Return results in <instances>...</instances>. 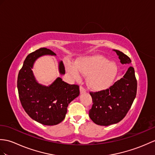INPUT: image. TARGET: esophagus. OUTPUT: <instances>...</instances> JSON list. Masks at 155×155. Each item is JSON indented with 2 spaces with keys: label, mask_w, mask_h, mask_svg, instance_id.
Wrapping results in <instances>:
<instances>
[{
  "label": "esophagus",
  "mask_w": 155,
  "mask_h": 155,
  "mask_svg": "<svg viewBox=\"0 0 155 155\" xmlns=\"http://www.w3.org/2000/svg\"><path fill=\"white\" fill-rule=\"evenodd\" d=\"M80 92L81 94H83V93L86 92V89L83 87V86H80Z\"/></svg>",
  "instance_id": "esophagus-1"
}]
</instances>
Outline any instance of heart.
<instances>
[{
  "label": "heart",
  "mask_w": 155,
  "mask_h": 155,
  "mask_svg": "<svg viewBox=\"0 0 155 155\" xmlns=\"http://www.w3.org/2000/svg\"><path fill=\"white\" fill-rule=\"evenodd\" d=\"M67 69L75 78L80 77L78 73L88 75V84L95 91H102L110 87L117 74L116 63L108 61L101 55L84 57L77 60L74 64L69 63Z\"/></svg>",
  "instance_id": "b5f03b06"
}]
</instances>
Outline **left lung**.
Here are the masks:
<instances>
[{
  "label": "left lung",
  "mask_w": 155,
  "mask_h": 155,
  "mask_svg": "<svg viewBox=\"0 0 155 155\" xmlns=\"http://www.w3.org/2000/svg\"><path fill=\"white\" fill-rule=\"evenodd\" d=\"M121 64H130V58L124 53L114 49ZM137 83L134 68L129 67L124 76L106 91L91 92L92 107L89 117L94 124L107 126L123 120L134 102Z\"/></svg>",
  "instance_id": "obj_1"
}]
</instances>
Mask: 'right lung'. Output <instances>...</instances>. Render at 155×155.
I'll return each instance as SVG.
<instances>
[{"label": "right lung", "instance_id": "obj_1", "mask_svg": "<svg viewBox=\"0 0 155 155\" xmlns=\"http://www.w3.org/2000/svg\"><path fill=\"white\" fill-rule=\"evenodd\" d=\"M44 55L56 54L44 48L29 54L19 71L17 87L21 106L28 116L43 125H55L64 120L68 105L79 96L80 91L78 85L67 84L60 77L49 86L39 84L31 69L35 61ZM59 71L61 74L65 73L62 61L59 62Z\"/></svg>", "mask_w": 155, "mask_h": 155}]
</instances>
